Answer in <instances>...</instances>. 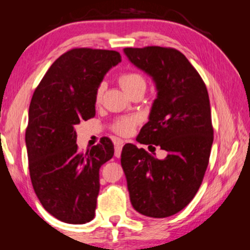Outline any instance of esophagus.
<instances>
[{"instance_id":"34e87169","label":"esophagus","mask_w":250,"mask_h":250,"mask_svg":"<svg viewBox=\"0 0 250 250\" xmlns=\"http://www.w3.org/2000/svg\"><path fill=\"white\" fill-rule=\"evenodd\" d=\"M123 142L122 140H117L115 142V157H120L121 156V151H122V147H123Z\"/></svg>"}]
</instances>
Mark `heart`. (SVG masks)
I'll return each mask as SVG.
<instances>
[{"label": "heart", "mask_w": 250, "mask_h": 250, "mask_svg": "<svg viewBox=\"0 0 250 250\" xmlns=\"http://www.w3.org/2000/svg\"><path fill=\"white\" fill-rule=\"evenodd\" d=\"M120 84L123 88V90L125 93L129 94L130 91L135 90L137 88H146V80L143 79L142 75L137 73H125L120 76L119 79ZM103 94V84H100L99 88L96 89L95 93V100L97 102L101 100ZM137 120L135 117H121L113 125L114 131L120 135H123V136H127V135H130L133 133L135 125H136Z\"/></svg>", "instance_id": "b5f03b06"}]
</instances>
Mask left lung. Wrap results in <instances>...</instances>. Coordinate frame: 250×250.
Returning a JSON list of instances; mask_svg holds the SVG:
<instances>
[{
  "mask_svg": "<svg viewBox=\"0 0 250 250\" xmlns=\"http://www.w3.org/2000/svg\"><path fill=\"white\" fill-rule=\"evenodd\" d=\"M123 51L153 79L157 90L136 141L167 151L159 160L131 143L123 147L121 166L130 202L146 216L168 217L187 207L207 170L214 139L208 91L179 50L154 45Z\"/></svg>",
  "mask_w": 250,
  "mask_h": 250,
  "instance_id": "left-lung-1",
  "label": "left lung"
}]
</instances>
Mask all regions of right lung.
Listing matches in <instances>:
<instances>
[{
  "mask_svg": "<svg viewBox=\"0 0 250 250\" xmlns=\"http://www.w3.org/2000/svg\"><path fill=\"white\" fill-rule=\"evenodd\" d=\"M120 62L117 51L75 48L50 65L34 91L25 129L30 179L43 208L62 222L83 225L95 216L99 171L114 145L102 137L81 153L75 125L95 116L96 89Z\"/></svg>",
  "mask_w": 250,
  "mask_h": 250,
  "instance_id": "right-lung-1",
  "label": "right lung"
}]
</instances>
